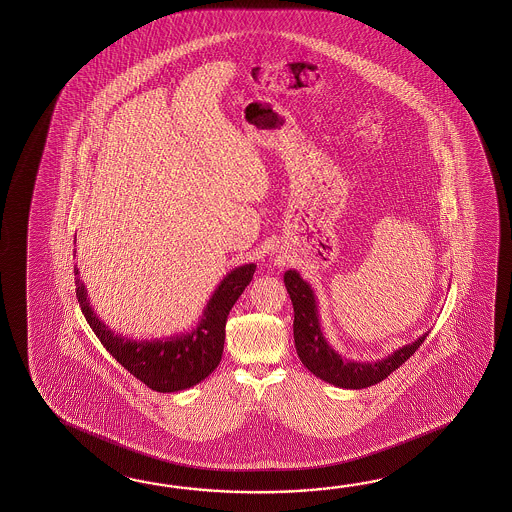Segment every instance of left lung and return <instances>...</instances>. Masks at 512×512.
Instances as JSON below:
<instances>
[{
  "instance_id": "obj_1",
  "label": "left lung",
  "mask_w": 512,
  "mask_h": 512,
  "mask_svg": "<svg viewBox=\"0 0 512 512\" xmlns=\"http://www.w3.org/2000/svg\"><path fill=\"white\" fill-rule=\"evenodd\" d=\"M283 282L293 302L294 346L298 357L305 368L318 379L338 388L362 390L384 381L392 371L403 366L428 337V333H425L423 337L406 344L403 348L395 349L392 355L384 359L371 362L346 359L324 337L313 287L294 269H289L283 274Z\"/></svg>"
}]
</instances>
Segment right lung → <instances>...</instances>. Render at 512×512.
<instances>
[{
	"label": "right lung",
	"instance_id": "1",
	"mask_svg": "<svg viewBox=\"0 0 512 512\" xmlns=\"http://www.w3.org/2000/svg\"><path fill=\"white\" fill-rule=\"evenodd\" d=\"M254 263L240 265L219 282L196 327L163 338L122 337L109 329L93 311L87 289L75 267V285L80 309L109 355L155 392L172 393L205 381L218 368L225 344V324L232 305L251 283Z\"/></svg>",
	"mask_w": 512,
	"mask_h": 512
}]
</instances>
